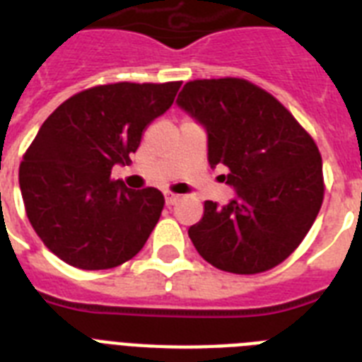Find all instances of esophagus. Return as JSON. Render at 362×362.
I'll return each instance as SVG.
<instances>
[{"label": "esophagus", "mask_w": 362, "mask_h": 362, "mask_svg": "<svg viewBox=\"0 0 362 362\" xmlns=\"http://www.w3.org/2000/svg\"><path fill=\"white\" fill-rule=\"evenodd\" d=\"M178 200H180V195H175V193H169V191H167L165 193V204L167 206H175Z\"/></svg>", "instance_id": "esophagus-1"}]
</instances>
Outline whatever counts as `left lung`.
I'll list each match as a JSON object with an SVG mask.
<instances>
[{"label":"left lung","mask_w":362,"mask_h":362,"mask_svg":"<svg viewBox=\"0 0 362 362\" xmlns=\"http://www.w3.org/2000/svg\"><path fill=\"white\" fill-rule=\"evenodd\" d=\"M176 105L208 134V162L235 199L204 202L187 233L208 263L257 274L287 259L313 226L322 199V158L287 108L243 78H204L182 88Z\"/></svg>","instance_id":"obj_1"}]
</instances>
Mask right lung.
Here are the masks:
<instances>
[{
	"label": "right lung",
	"mask_w": 362,
	"mask_h": 362,
	"mask_svg": "<svg viewBox=\"0 0 362 362\" xmlns=\"http://www.w3.org/2000/svg\"><path fill=\"white\" fill-rule=\"evenodd\" d=\"M182 83H117L69 97L44 121L20 165L27 217L54 256L83 270L132 259L162 215L156 187L129 189L112 167L130 162L145 129Z\"/></svg>",
	"instance_id": "obj_1"
}]
</instances>
